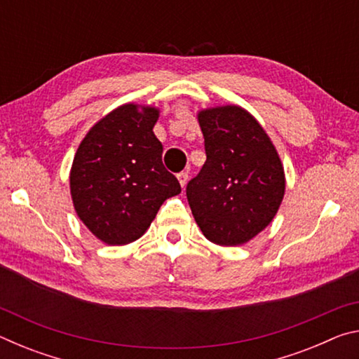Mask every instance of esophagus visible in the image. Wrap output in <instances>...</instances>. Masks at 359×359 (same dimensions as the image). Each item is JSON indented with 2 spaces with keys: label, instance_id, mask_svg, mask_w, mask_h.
Returning a JSON list of instances; mask_svg holds the SVG:
<instances>
[{
  "label": "esophagus",
  "instance_id": "esophagus-1",
  "mask_svg": "<svg viewBox=\"0 0 359 359\" xmlns=\"http://www.w3.org/2000/svg\"><path fill=\"white\" fill-rule=\"evenodd\" d=\"M177 179H179V182H180V185H182V188H184L185 185H187V182H188V172H179L177 174Z\"/></svg>",
  "mask_w": 359,
  "mask_h": 359
}]
</instances>
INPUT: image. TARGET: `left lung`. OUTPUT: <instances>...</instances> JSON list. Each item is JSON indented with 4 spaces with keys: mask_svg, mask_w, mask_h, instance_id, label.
Here are the masks:
<instances>
[{
    "mask_svg": "<svg viewBox=\"0 0 359 359\" xmlns=\"http://www.w3.org/2000/svg\"><path fill=\"white\" fill-rule=\"evenodd\" d=\"M205 163L187 185L191 214L217 245H242L276 217L285 174L274 144L257 118L239 106L198 114Z\"/></svg>",
    "mask_w": 359,
    "mask_h": 359,
    "instance_id": "1",
    "label": "left lung"
}]
</instances>
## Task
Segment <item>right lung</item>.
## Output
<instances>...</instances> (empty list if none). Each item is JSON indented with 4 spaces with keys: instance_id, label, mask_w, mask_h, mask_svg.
I'll use <instances>...</instances> for the list:
<instances>
[{
    "instance_id": "1",
    "label": "right lung",
    "mask_w": 359,
    "mask_h": 359,
    "mask_svg": "<svg viewBox=\"0 0 359 359\" xmlns=\"http://www.w3.org/2000/svg\"><path fill=\"white\" fill-rule=\"evenodd\" d=\"M156 107L123 104L102 117L79 145L69 174L77 215L100 241L125 245L147 231L158 209L180 193L163 166L154 135Z\"/></svg>"
}]
</instances>
